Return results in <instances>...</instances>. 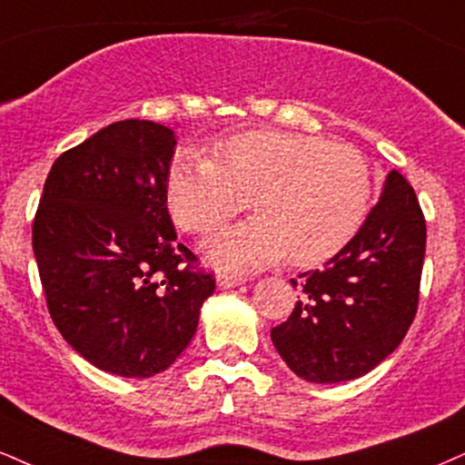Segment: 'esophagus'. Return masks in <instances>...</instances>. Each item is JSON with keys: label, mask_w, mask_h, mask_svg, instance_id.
<instances>
[{"label": "esophagus", "mask_w": 465, "mask_h": 465, "mask_svg": "<svg viewBox=\"0 0 465 465\" xmlns=\"http://www.w3.org/2000/svg\"><path fill=\"white\" fill-rule=\"evenodd\" d=\"M216 283L218 288H233V286H240V283H244V277L238 275V272H229V271H221L216 275Z\"/></svg>", "instance_id": "1"}]
</instances>
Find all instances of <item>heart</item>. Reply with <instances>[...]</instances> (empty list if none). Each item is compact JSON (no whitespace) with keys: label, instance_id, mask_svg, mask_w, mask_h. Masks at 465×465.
<instances>
[{"label":"heart","instance_id":"1","mask_svg":"<svg viewBox=\"0 0 465 465\" xmlns=\"http://www.w3.org/2000/svg\"><path fill=\"white\" fill-rule=\"evenodd\" d=\"M212 160L179 155L166 203L183 232L208 233L249 205V221L223 227L205 253L223 268H260L288 255L312 266L342 251L371 212L374 175L353 144L316 134L249 130L212 144Z\"/></svg>","mask_w":465,"mask_h":465}]
</instances>
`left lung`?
<instances>
[{
	"mask_svg": "<svg viewBox=\"0 0 465 465\" xmlns=\"http://www.w3.org/2000/svg\"><path fill=\"white\" fill-rule=\"evenodd\" d=\"M424 247L420 203L392 171L355 238L322 271L301 275V301L271 329L290 371L305 381L338 383L394 353L418 312Z\"/></svg>",
	"mask_w": 465,
	"mask_h": 465,
	"instance_id": "8db88e82",
	"label": "left lung"
}]
</instances>
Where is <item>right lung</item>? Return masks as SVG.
<instances>
[{
    "mask_svg": "<svg viewBox=\"0 0 465 465\" xmlns=\"http://www.w3.org/2000/svg\"><path fill=\"white\" fill-rule=\"evenodd\" d=\"M173 153L169 127L112 123L54 162L32 223L55 329L93 366L127 379L153 377L182 355L216 288L175 242Z\"/></svg>",
    "mask_w": 465,
    "mask_h": 465,
    "instance_id": "obj_1",
    "label": "right lung"
}]
</instances>
